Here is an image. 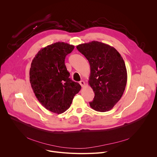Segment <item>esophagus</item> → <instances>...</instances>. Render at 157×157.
<instances>
[{"mask_svg": "<svg viewBox=\"0 0 157 157\" xmlns=\"http://www.w3.org/2000/svg\"><path fill=\"white\" fill-rule=\"evenodd\" d=\"M79 84H80V85H81L82 87H84L85 85H86V82H85L84 81H82V80L79 82Z\"/></svg>", "mask_w": 157, "mask_h": 157, "instance_id": "obj_1", "label": "esophagus"}]
</instances>
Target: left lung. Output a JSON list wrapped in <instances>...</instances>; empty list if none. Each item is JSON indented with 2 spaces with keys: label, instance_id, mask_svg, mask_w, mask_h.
Wrapping results in <instances>:
<instances>
[{
  "label": "left lung",
  "instance_id": "left-lung-1",
  "mask_svg": "<svg viewBox=\"0 0 157 157\" xmlns=\"http://www.w3.org/2000/svg\"><path fill=\"white\" fill-rule=\"evenodd\" d=\"M76 48L90 64L88 82L95 96L89 105L98 112L111 110L121 99L127 84L122 57L114 47L97 41L78 44Z\"/></svg>",
  "mask_w": 157,
  "mask_h": 157
}]
</instances>
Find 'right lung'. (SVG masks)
Segmentation results:
<instances>
[{
	"label": "right lung",
	"mask_w": 157,
	"mask_h": 157,
	"mask_svg": "<svg viewBox=\"0 0 157 157\" xmlns=\"http://www.w3.org/2000/svg\"><path fill=\"white\" fill-rule=\"evenodd\" d=\"M75 48L73 44L56 42L41 48L30 69V82L38 101L47 110L61 114L69 109L81 86L70 78L64 64L66 56Z\"/></svg>",
	"instance_id": "1"
}]
</instances>
